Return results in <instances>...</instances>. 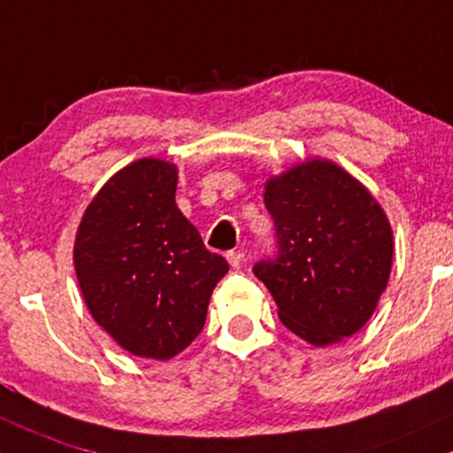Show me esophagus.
Here are the masks:
<instances>
[{
  "label": "esophagus",
  "mask_w": 453,
  "mask_h": 453,
  "mask_svg": "<svg viewBox=\"0 0 453 453\" xmlns=\"http://www.w3.org/2000/svg\"><path fill=\"white\" fill-rule=\"evenodd\" d=\"M226 261H228V265H231L233 269H240L243 265V261H246V258H243V252L242 250H231V252L226 254Z\"/></svg>",
  "instance_id": "obj_1"
}]
</instances>
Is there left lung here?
<instances>
[{
	"label": "left lung",
	"mask_w": 453,
	"mask_h": 453,
	"mask_svg": "<svg viewBox=\"0 0 453 453\" xmlns=\"http://www.w3.org/2000/svg\"><path fill=\"white\" fill-rule=\"evenodd\" d=\"M278 258L254 265L278 317L312 347L342 342L388 288L394 233L362 181L327 158H308L265 181Z\"/></svg>",
	"instance_id": "1"
}]
</instances>
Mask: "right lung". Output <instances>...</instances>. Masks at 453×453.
<instances>
[{
    "label": "right lung",
    "instance_id": "1",
    "mask_svg": "<svg viewBox=\"0 0 453 453\" xmlns=\"http://www.w3.org/2000/svg\"><path fill=\"white\" fill-rule=\"evenodd\" d=\"M177 166L141 158L119 169L81 218L74 272L94 321L136 357H175L205 325L220 254L175 203Z\"/></svg>",
    "mask_w": 453,
    "mask_h": 453
}]
</instances>
